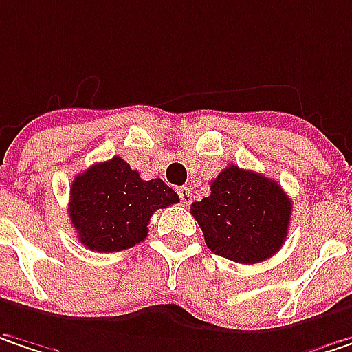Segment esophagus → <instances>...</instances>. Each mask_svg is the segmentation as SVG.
I'll return each instance as SVG.
<instances>
[{
  "label": "esophagus",
  "mask_w": 352,
  "mask_h": 352,
  "mask_svg": "<svg viewBox=\"0 0 352 352\" xmlns=\"http://www.w3.org/2000/svg\"><path fill=\"white\" fill-rule=\"evenodd\" d=\"M177 193H179V197H181V203H183V205H189V203L193 201V193H191V189H189V187H179V189H177Z\"/></svg>",
  "instance_id": "esophagus-1"
}]
</instances>
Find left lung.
Masks as SVG:
<instances>
[{
	"instance_id": "left-lung-1",
	"label": "left lung",
	"mask_w": 352,
	"mask_h": 352,
	"mask_svg": "<svg viewBox=\"0 0 352 352\" xmlns=\"http://www.w3.org/2000/svg\"><path fill=\"white\" fill-rule=\"evenodd\" d=\"M291 209L277 181L231 165L211 181V195L191 205V215L213 253L253 265L283 247Z\"/></svg>"
}]
</instances>
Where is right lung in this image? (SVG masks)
<instances>
[{
	"label": "right lung",
	"instance_id": "1",
	"mask_svg": "<svg viewBox=\"0 0 352 352\" xmlns=\"http://www.w3.org/2000/svg\"><path fill=\"white\" fill-rule=\"evenodd\" d=\"M69 219L79 241L99 253H117L147 237L157 209L179 201L161 179L143 181L121 157L95 163L73 179Z\"/></svg>",
	"mask_w": 352,
	"mask_h": 352
}]
</instances>
